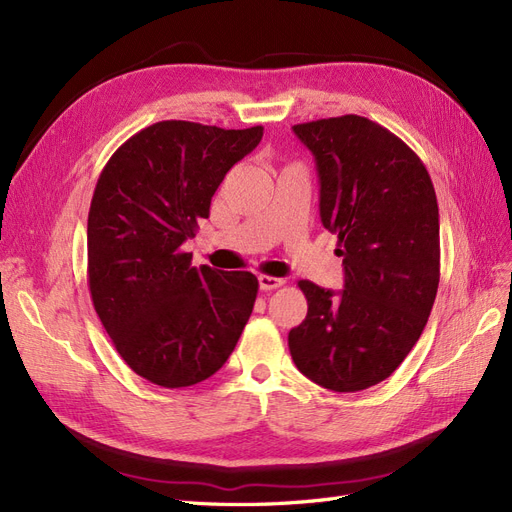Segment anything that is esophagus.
Instances as JSON below:
<instances>
[{"label":"esophagus","instance_id":"esophagus-1","mask_svg":"<svg viewBox=\"0 0 512 512\" xmlns=\"http://www.w3.org/2000/svg\"><path fill=\"white\" fill-rule=\"evenodd\" d=\"M284 284L282 277H273V275H258V286L260 290H275Z\"/></svg>","mask_w":512,"mask_h":512}]
</instances>
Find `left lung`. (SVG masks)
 I'll use <instances>...</instances> for the list:
<instances>
[{
	"label": "left lung",
	"instance_id": "left-lung-1",
	"mask_svg": "<svg viewBox=\"0 0 512 512\" xmlns=\"http://www.w3.org/2000/svg\"><path fill=\"white\" fill-rule=\"evenodd\" d=\"M292 130L314 153L320 220L337 235L344 288L299 282L307 316L288 333V348L301 374L324 389L363 391L406 359L436 301V190L421 158L367 117H329Z\"/></svg>",
	"mask_w": 512,
	"mask_h": 512
}]
</instances>
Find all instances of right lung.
Returning a JSON list of instances; mask_svg holds the SVG:
<instances>
[{
	"label": "right lung",
	"instance_id": "right-lung-1",
	"mask_svg": "<svg viewBox=\"0 0 512 512\" xmlns=\"http://www.w3.org/2000/svg\"><path fill=\"white\" fill-rule=\"evenodd\" d=\"M260 138L262 126L158 121L128 138L96 183L87 220L91 301L121 359L164 389L211 378L250 320L256 275L196 269L183 243Z\"/></svg>",
	"mask_w": 512,
	"mask_h": 512
}]
</instances>
